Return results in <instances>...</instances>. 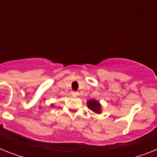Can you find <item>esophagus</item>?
Instances as JSON below:
<instances>
[{
	"mask_svg": "<svg viewBox=\"0 0 157 157\" xmlns=\"http://www.w3.org/2000/svg\"><path fill=\"white\" fill-rule=\"evenodd\" d=\"M71 94H72V95H77V94H78V93H77V92H76V91H71Z\"/></svg>",
	"mask_w": 157,
	"mask_h": 157,
	"instance_id": "1",
	"label": "esophagus"
}]
</instances>
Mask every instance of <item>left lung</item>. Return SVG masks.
I'll return each mask as SVG.
<instances>
[{
	"label": "left lung",
	"mask_w": 157,
	"mask_h": 157,
	"mask_svg": "<svg viewBox=\"0 0 157 157\" xmlns=\"http://www.w3.org/2000/svg\"><path fill=\"white\" fill-rule=\"evenodd\" d=\"M87 106H88L89 109H90L92 112H95L97 114H100L101 111H102V107L99 102L95 99H90L87 102Z\"/></svg>",
	"instance_id": "obj_1"
}]
</instances>
